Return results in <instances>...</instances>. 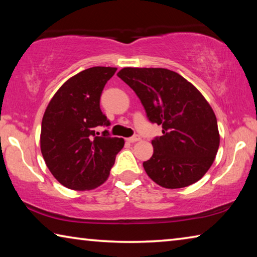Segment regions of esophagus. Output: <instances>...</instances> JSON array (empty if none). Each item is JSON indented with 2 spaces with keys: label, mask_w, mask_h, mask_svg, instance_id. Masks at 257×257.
I'll return each mask as SVG.
<instances>
[{
  "label": "esophagus",
  "mask_w": 257,
  "mask_h": 257,
  "mask_svg": "<svg viewBox=\"0 0 257 257\" xmlns=\"http://www.w3.org/2000/svg\"><path fill=\"white\" fill-rule=\"evenodd\" d=\"M127 141L129 142V143H136V142H138V141H141V136H138V135H134L133 137H129Z\"/></svg>",
  "instance_id": "1"
}]
</instances>
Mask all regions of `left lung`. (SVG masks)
Returning <instances> with one entry per match:
<instances>
[{
  "instance_id": "1",
  "label": "left lung",
  "mask_w": 257,
  "mask_h": 257,
  "mask_svg": "<svg viewBox=\"0 0 257 257\" xmlns=\"http://www.w3.org/2000/svg\"><path fill=\"white\" fill-rule=\"evenodd\" d=\"M132 88L162 136L152 141L154 153L143 163L164 188L198 181L211 168L220 144L216 116L199 90L179 73L163 68H123L118 72Z\"/></svg>"
}]
</instances>
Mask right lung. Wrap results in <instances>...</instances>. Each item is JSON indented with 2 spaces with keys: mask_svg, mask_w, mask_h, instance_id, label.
I'll list each match as a JSON object with an SVG mask.
<instances>
[{
  "mask_svg": "<svg viewBox=\"0 0 257 257\" xmlns=\"http://www.w3.org/2000/svg\"><path fill=\"white\" fill-rule=\"evenodd\" d=\"M116 68L93 67L77 73L60 87L42 120L41 151L52 175L67 188L90 190L110 175L115 156L124 145L108 130L96 128L110 121L99 107L107 80Z\"/></svg>",
  "mask_w": 257,
  "mask_h": 257,
  "instance_id": "add662e5",
  "label": "right lung"
}]
</instances>
